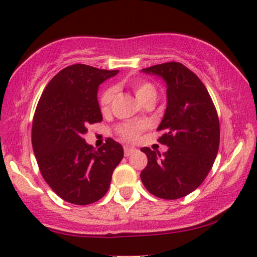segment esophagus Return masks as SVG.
Listing matches in <instances>:
<instances>
[{
	"label": "esophagus",
	"mask_w": 257,
	"mask_h": 257,
	"mask_svg": "<svg viewBox=\"0 0 257 257\" xmlns=\"http://www.w3.org/2000/svg\"><path fill=\"white\" fill-rule=\"evenodd\" d=\"M135 148H132V147L125 146L124 147V156H131L133 153H135Z\"/></svg>",
	"instance_id": "1"
}]
</instances>
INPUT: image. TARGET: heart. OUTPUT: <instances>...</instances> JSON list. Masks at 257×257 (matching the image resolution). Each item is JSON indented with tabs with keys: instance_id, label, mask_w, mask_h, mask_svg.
<instances>
[{
	"instance_id": "b5f03b06",
	"label": "heart",
	"mask_w": 257,
	"mask_h": 257,
	"mask_svg": "<svg viewBox=\"0 0 257 257\" xmlns=\"http://www.w3.org/2000/svg\"><path fill=\"white\" fill-rule=\"evenodd\" d=\"M131 87L134 90L136 97L142 103L148 101H155L157 97V90L155 85L145 80H134L131 82ZM116 89L114 87H108L102 91L100 100V108L102 112H108L111 109V104L115 100ZM146 129V123L143 122H124L116 126V133L119 138L124 141H136L140 134Z\"/></svg>"
}]
</instances>
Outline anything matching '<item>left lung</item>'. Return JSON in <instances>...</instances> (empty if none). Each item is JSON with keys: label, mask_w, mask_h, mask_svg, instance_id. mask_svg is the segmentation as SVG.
Instances as JSON below:
<instances>
[{"label": "left lung", "mask_w": 257, "mask_h": 257, "mask_svg": "<svg viewBox=\"0 0 257 257\" xmlns=\"http://www.w3.org/2000/svg\"><path fill=\"white\" fill-rule=\"evenodd\" d=\"M142 71L167 82V109L157 128L159 141L168 146L157 154L148 147L141 180L147 190L164 200H176L194 191L206 179L220 146L216 108L202 81L180 62L155 64Z\"/></svg>", "instance_id": "1"}]
</instances>
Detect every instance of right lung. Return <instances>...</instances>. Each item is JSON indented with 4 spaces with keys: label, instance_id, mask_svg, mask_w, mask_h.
I'll return each instance as SVG.
<instances>
[{
    "label": "right lung",
    "instance_id": "add662e5",
    "mask_svg": "<svg viewBox=\"0 0 257 257\" xmlns=\"http://www.w3.org/2000/svg\"><path fill=\"white\" fill-rule=\"evenodd\" d=\"M117 70L73 64L44 88L33 119L32 142L43 179L67 202L85 206L105 195L123 159L112 139L97 150L85 143L87 126L102 121L98 85Z\"/></svg>",
    "mask_w": 257,
    "mask_h": 257
}]
</instances>
